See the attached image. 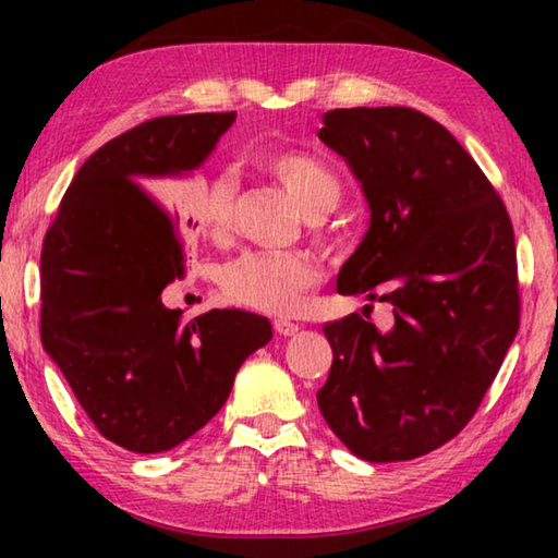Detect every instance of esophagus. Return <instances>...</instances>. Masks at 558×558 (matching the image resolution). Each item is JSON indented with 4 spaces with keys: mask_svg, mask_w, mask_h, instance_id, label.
I'll return each mask as SVG.
<instances>
[{
    "mask_svg": "<svg viewBox=\"0 0 558 558\" xmlns=\"http://www.w3.org/2000/svg\"><path fill=\"white\" fill-rule=\"evenodd\" d=\"M272 327H276V332L282 335V337H292L300 329L295 323H290V319H276Z\"/></svg>",
    "mask_w": 558,
    "mask_h": 558,
    "instance_id": "esophagus-1",
    "label": "esophagus"
}]
</instances>
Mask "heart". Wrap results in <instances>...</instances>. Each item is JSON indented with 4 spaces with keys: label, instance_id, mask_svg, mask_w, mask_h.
<instances>
[{
    "label": "heart",
    "instance_id": "obj_1",
    "mask_svg": "<svg viewBox=\"0 0 558 558\" xmlns=\"http://www.w3.org/2000/svg\"><path fill=\"white\" fill-rule=\"evenodd\" d=\"M263 172L288 189L310 216L332 211L342 199V179L323 159L292 147H266L256 155ZM239 177L223 167L186 192V209L199 231L221 239L231 229V211ZM315 231L319 221L315 219ZM323 280L319 263L307 253L295 251H258L243 253L221 272L223 295L239 305L263 313H295L302 295Z\"/></svg>",
    "mask_w": 558,
    "mask_h": 558
}]
</instances>
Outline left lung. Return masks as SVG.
<instances>
[{"label":"left lung","mask_w":558,"mask_h":558,"mask_svg":"<svg viewBox=\"0 0 558 558\" xmlns=\"http://www.w3.org/2000/svg\"><path fill=\"white\" fill-rule=\"evenodd\" d=\"M319 140L362 182L372 221L337 276L342 295L389 302L325 325L332 369L317 405L369 462L413 460L468 426L519 329L514 231L465 147L413 108H337Z\"/></svg>","instance_id":"8db88e82"}]
</instances>
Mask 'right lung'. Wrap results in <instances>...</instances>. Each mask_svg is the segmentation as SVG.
Returning a JSON list of instances; mask_svg holds the SVG:
<instances>
[{"mask_svg":"<svg viewBox=\"0 0 558 558\" xmlns=\"http://www.w3.org/2000/svg\"><path fill=\"white\" fill-rule=\"evenodd\" d=\"M233 120L192 112L122 132L78 169L46 231L44 349L100 436L132 452H162L204 428L245 356L272 337L245 310L184 319L162 305L184 276V226L149 182L199 167Z\"/></svg>","mask_w":558,"mask_h":558,"instance_id":"1","label":"right lung"}]
</instances>
